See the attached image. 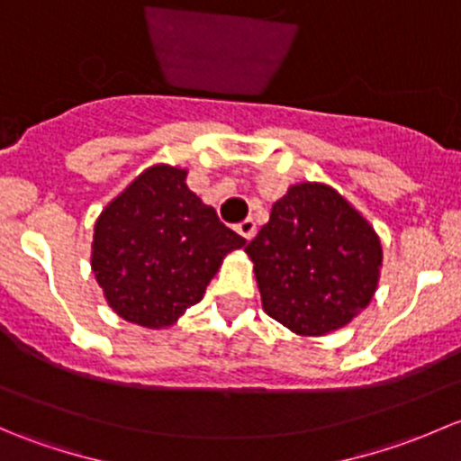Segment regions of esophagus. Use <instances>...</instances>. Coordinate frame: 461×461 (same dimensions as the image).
<instances>
[{"mask_svg":"<svg viewBox=\"0 0 461 461\" xmlns=\"http://www.w3.org/2000/svg\"><path fill=\"white\" fill-rule=\"evenodd\" d=\"M236 231H239L245 240H252V236L257 234V222H254L252 218H245L243 222H239V225H236Z\"/></svg>","mask_w":461,"mask_h":461,"instance_id":"obj_1","label":"esophagus"}]
</instances>
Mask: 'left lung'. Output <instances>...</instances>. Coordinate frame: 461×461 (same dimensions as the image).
Segmentation results:
<instances>
[{
  "label": "left lung",
  "instance_id": "left-lung-1",
  "mask_svg": "<svg viewBox=\"0 0 461 461\" xmlns=\"http://www.w3.org/2000/svg\"><path fill=\"white\" fill-rule=\"evenodd\" d=\"M245 252L265 312L303 337L350 323L373 301L384 257L370 222L319 183L287 189Z\"/></svg>",
  "mask_w": 461,
  "mask_h": 461
}]
</instances>
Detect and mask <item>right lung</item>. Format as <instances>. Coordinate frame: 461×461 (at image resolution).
<instances>
[{"instance_id":"right-lung-1","label":"right lung","mask_w":461,"mask_h":461,"mask_svg":"<svg viewBox=\"0 0 461 461\" xmlns=\"http://www.w3.org/2000/svg\"><path fill=\"white\" fill-rule=\"evenodd\" d=\"M185 178L178 167H151L95 222L93 274L113 312L129 323L174 325L203 299L222 258L248 243Z\"/></svg>"}]
</instances>
